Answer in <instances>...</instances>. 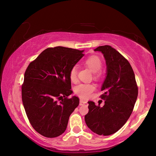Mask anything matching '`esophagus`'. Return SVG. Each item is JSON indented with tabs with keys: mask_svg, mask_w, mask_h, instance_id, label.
<instances>
[{
	"mask_svg": "<svg viewBox=\"0 0 156 156\" xmlns=\"http://www.w3.org/2000/svg\"><path fill=\"white\" fill-rule=\"evenodd\" d=\"M87 104V102L85 100H80V105H84Z\"/></svg>",
	"mask_w": 156,
	"mask_h": 156,
	"instance_id": "34e87169",
	"label": "esophagus"
}]
</instances>
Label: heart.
Instances as JSON below:
<instances>
[{
	"instance_id": "1",
	"label": "heart",
	"mask_w": 156,
	"mask_h": 156,
	"mask_svg": "<svg viewBox=\"0 0 156 156\" xmlns=\"http://www.w3.org/2000/svg\"><path fill=\"white\" fill-rule=\"evenodd\" d=\"M84 64L90 69L91 72L96 73V76H98V72L101 70L102 64L101 60L96 56H91L87 58L84 60ZM77 73H78V67L76 65L73 66L69 72L70 80L72 82L77 81ZM95 85L90 83H80L76 86L74 91L76 95L83 99H87L90 97L91 94L95 90Z\"/></svg>"
}]
</instances>
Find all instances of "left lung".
Segmentation results:
<instances>
[{"mask_svg":"<svg viewBox=\"0 0 156 156\" xmlns=\"http://www.w3.org/2000/svg\"><path fill=\"white\" fill-rule=\"evenodd\" d=\"M103 54L107 76L102 85L103 107L89 101V112L84 116L86 125L100 136H109L122 127L130 117L138 94L135 74L130 63L109 45L94 49Z\"/></svg>","mask_w":156,"mask_h":156,"instance_id":"1","label":"left lung"}]
</instances>
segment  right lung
<instances>
[{
  "mask_svg": "<svg viewBox=\"0 0 156 156\" xmlns=\"http://www.w3.org/2000/svg\"><path fill=\"white\" fill-rule=\"evenodd\" d=\"M84 51L56 47L47 48L30 62L22 85V100L32 127L47 138H55L67 129L70 115L79 105L73 93L70 70Z\"/></svg>",
  "mask_w": 156,
  "mask_h": 156,
  "instance_id": "1",
  "label": "right lung"
}]
</instances>
